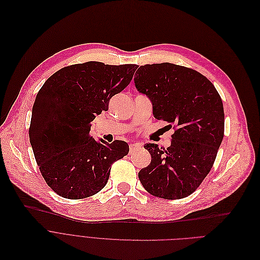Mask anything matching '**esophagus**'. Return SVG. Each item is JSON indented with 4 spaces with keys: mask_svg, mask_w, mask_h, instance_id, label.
Returning <instances> with one entry per match:
<instances>
[{
    "mask_svg": "<svg viewBox=\"0 0 260 260\" xmlns=\"http://www.w3.org/2000/svg\"><path fill=\"white\" fill-rule=\"evenodd\" d=\"M142 148V145L141 144H130V146H129V149H130V153H132L133 151H135V150H139V149H141Z\"/></svg>",
    "mask_w": 260,
    "mask_h": 260,
    "instance_id": "34e87169",
    "label": "esophagus"
}]
</instances>
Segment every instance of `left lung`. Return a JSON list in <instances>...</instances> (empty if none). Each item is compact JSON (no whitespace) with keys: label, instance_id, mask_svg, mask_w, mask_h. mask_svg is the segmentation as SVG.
I'll list each match as a JSON object with an SVG mask.
<instances>
[{"label":"left lung","instance_id":"1","mask_svg":"<svg viewBox=\"0 0 260 260\" xmlns=\"http://www.w3.org/2000/svg\"><path fill=\"white\" fill-rule=\"evenodd\" d=\"M137 89L150 98L153 115L174 127L165 149L146 144L151 162L139 178L152 196L177 200L191 194L213 168L224 137L222 100L201 73L174 63L142 66L135 73Z\"/></svg>","mask_w":260,"mask_h":260}]
</instances>
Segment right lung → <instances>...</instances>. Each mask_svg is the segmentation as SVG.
Wrapping results in <instances>:
<instances>
[{
	"mask_svg": "<svg viewBox=\"0 0 260 260\" xmlns=\"http://www.w3.org/2000/svg\"><path fill=\"white\" fill-rule=\"evenodd\" d=\"M138 67L97 61L69 66L53 74L37 94L29 141L42 177L60 197L77 200L101 191L111 165L128 154L126 142L96 141L90 130Z\"/></svg>",
	"mask_w": 260,
	"mask_h": 260,
	"instance_id": "obj_1",
	"label": "right lung"
}]
</instances>
